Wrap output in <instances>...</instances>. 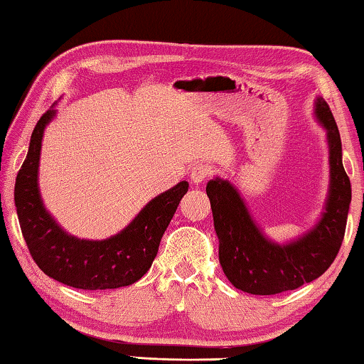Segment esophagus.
I'll use <instances>...</instances> for the list:
<instances>
[{
	"label": "esophagus",
	"instance_id": "34e87169",
	"mask_svg": "<svg viewBox=\"0 0 364 364\" xmlns=\"http://www.w3.org/2000/svg\"><path fill=\"white\" fill-rule=\"evenodd\" d=\"M212 173H213V170L207 164H194L191 168V175L189 176H191L193 183L199 184V183H203L207 176H210Z\"/></svg>",
	"mask_w": 364,
	"mask_h": 364
}]
</instances>
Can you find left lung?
I'll return each instance as SVG.
<instances>
[{
    "label": "left lung",
    "mask_w": 364,
    "mask_h": 364,
    "mask_svg": "<svg viewBox=\"0 0 364 364\" xmlns=\"http://www.w3.org/2000/svg\"><path fill=\"white\" fill-rule=\"evenodd\" d=\"M316 118L327 131L331 184L326 209L313 230L287 245L265 238L252 220L240 193L227 180H210L213 227L218 259L233 287L251 295H277L296 290L331 267L342 246L351 203V184L342 164V141L327 102L316 100Z\"/></svg>",
    "instance_id": "left-lung-1"
}]
</instances>
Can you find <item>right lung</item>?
<instances>
[{
  "label": "right lung",
  "instance_id": "1",
  "mask_svg": "<svg viewBox=\"0 0 364 364\" xmlns=\"http://www.w3.org/2000/svg\"><path fill=\"white\" fill-rule=\"evenodd\" d=\"M56 109L51 107L33 128L27 157L16 178L14 203L31 256L51 279L80 290L128 287L151 269L166 227L188 193L178 183L154 198L128 227L102 241L68 235L45 209L38 191V161L43 131Z\"/></svg>",
  "mask_w": 364,
  "mask_h": 364
}]
</instances>
